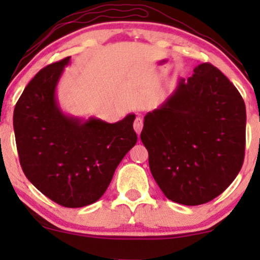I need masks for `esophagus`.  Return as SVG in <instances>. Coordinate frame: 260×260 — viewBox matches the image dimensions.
<instances>
[{
	"label": "esophagus",
	"mask_w": 260,
	"mask_h": 260,
	"mask_svg": "<svg viewBox=\"0 0 260 260\" xmlns=\"http://www.w3.org/2000/svg\"><path fill=\"white\" fill-rule=\"evenodd\" d=\"M133 127H134V131H136L137 134H140L142 132V128H143V118L140 117V116H137L136 120H134V123H133Z\"/></svg>",
	"instance_id": "34e87169"
}]
</instances>
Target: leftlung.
Masks as SVG:
<instances>
[{"instance_id":"obj_1","label":"left lung","mask_w":260,"mask_h":260,"mask_svg":"<svg viewBox=\"0 0 260 260\" xmlns=\"http://www.w3.org/2000/svg\"><path fill=\"white\" fill-rule=\"evenodd\" d=\"M193 72L145 115L140 133L157 186L183 205L221 194L242 168L246 147V105L236 86L210 63Z\"/></svg>"}]
</instances>
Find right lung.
<instances>
[{
    "mask_svg": "<svg viewBox=\"0 0 260 260\" xmlns=\"http://www.w3.org/2000/svg\"><path fill=\"white\" fill-rule=\"evenodd\" d=\"M71 57L46 66L17 101L13 127L20 166L43 194L66 208L99 201L137 143L136 115L107 123L63 113L56 88Z\"/></svg>",
    "mask_w": 260,
    "mask_h": 260,
    "instance_id": "add662e5",
    "label": "right lung"
}]
</instances>
